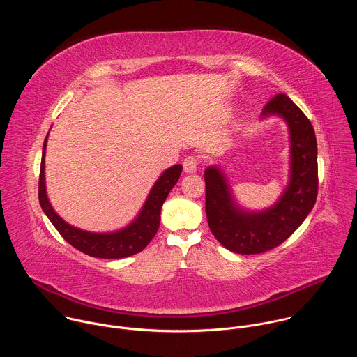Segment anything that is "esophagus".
Wrapping results in <instances>:
<instances>
[{"instance_id": "1", "label": "esophagus", "mask_w": 357, "mask_h": 357, "mask_svg": "<svg viewBox=\"0 0 357 357\" xmlns=\"http://www.w3.org/2000/svg\"><path fill=\"white\" fill-rule=\"evenodd\" d=\"M197 158L190 155V157H186L185 161H183V171L186 174H195L197 171Z\"/></svg>"}]
</instances>
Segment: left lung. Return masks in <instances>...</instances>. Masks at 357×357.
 Listing matches in <instances>:
<instances>
[{"label":"left lung","mask_w":357,"mask_h":357,"mask_svg":"<svg viewBox=\"0 0 357 357\" xmlns=\"http://www.w3.org/2000/svg\"><path fill=\"white\" fill-rule=\"evenodd\" d=\"M278 114L289 127L291 179L275 205L264 212L240 211L222 172L205 171L206 216L211 231L227 250L260 254L284 243L310 215L318 196L317 137L310 119L284 93L275 94L261 116Z\"/></svg>","instance_id":"left-lung-1"}]
</instances>
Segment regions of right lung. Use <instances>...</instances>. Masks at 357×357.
<instances>
[{"mask_svg":"<svg viewBox=\"0 0 357 357\" xmlns=\"http://www.w3.org/2000/svg\"><path fill=\"white\" fill-rule=\"evenodd\" d=\"M46 138L42 151L38 196L42 211L45 212L47 219L52 222L61 236L79 251L97 259H124L142 251L158 231L162 203L165 202L171 189L178 182L182 172V165H174L160 176L155 185L152 186L141 213L130 226L114 233H90L68 225L56 215L52 206H50L45 189Z\"/></svg>","mask_w":357,"mask_h":357,"instance_id":"obj_1","label":"right lung"}]
</instances>
